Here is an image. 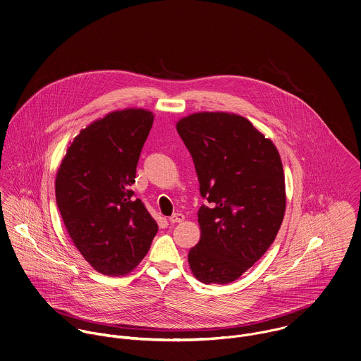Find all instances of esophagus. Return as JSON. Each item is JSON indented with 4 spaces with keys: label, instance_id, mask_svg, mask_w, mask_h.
Returning <instances> with one entry per match:
<instances>
[{
    "label": "esophagus",
    "instance_id": "34e87169",
    "mask_svg": "<svg viewBox=\"0 0 361 361\" xmlns=\"http://www.w3.org/2000/svg\"><path fill=\"white\" fill-rule=\"evenodd\" d=\"M184 219L185 216L183 214H174L173 216L169 217V221L170 223H181V221H184Z\"/></svg>",
    "mask_w": 361,
    "mask_h": 361
}]
</instances>
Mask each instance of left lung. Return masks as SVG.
I'll return each mask as SVG.
<instances>
[{"label":"left lung","mask_w":361,"mask_h":361,"mask_svg":"<svg viewBox=\"0 0 361 361\" xmlns=\"http://www.w3.org/2000/svg\"><path fill=\"white\" fill-rule=\"evenodd\" d=\"M177 133L190 150L200 191V243L188 252L202 283L238 279L271 247L286 211L281 154L250 120L226 111L183 117Z\"/></svg>","instance_id":"left-lung-1"}]
</instances>
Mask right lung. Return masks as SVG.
<instances>
[{
    "instance_id": "right-lung-1",
    "label": "right lung",
    "mask_w": 361,
    "mask_h": 361,
    "mask_svg": "<svg viewBox=\"0 0 361 361\" xmlns=\"http://www.w3.org/2000/svg\"><path fill=\"white\" fill-rule=\"evenodd\" d=\"M153 118L133 107L94 120L70 142L56 176L57 205L73 245L107 276L134 271L159 228L131 190Z\"/></svg>"
}]
</instances>
